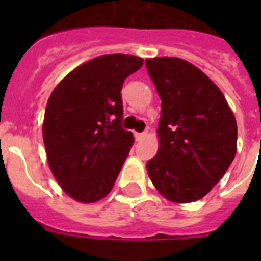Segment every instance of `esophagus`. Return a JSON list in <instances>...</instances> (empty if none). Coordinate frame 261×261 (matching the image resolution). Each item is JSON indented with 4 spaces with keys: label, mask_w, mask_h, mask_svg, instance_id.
Segmentation results:
<instances>
[{
    "label": "esophagus",
    "mask_w": 261,
    "mask_h": 261,
    "mask_svg": "<svg viewBox=\"0 0 261 261\" xmlns=\"http://www.w3.org/2000/svg\"><path fill=\"white\" fill-rule=\"evenodd\" d=\"M135 137H137V139L146 138V137H147V131H143V133H137V134H135Z\"/></svg>",
    "instance_id": "1"
}]
</instances>
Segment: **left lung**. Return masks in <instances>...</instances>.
Segmentation results:
<instances>
[{
    "label": "left lung",
    "instance_id": "8db88e82",
    "mask_svg": "<svg viewBox=\"0 0 261 261\" xmlns=\"http://www.w3.org/2000/svg\"><path fill=\"white\" fill-rule=\"evenodd\" d=\"M161 98L160 147L146 163L151 182L174 203L202 199L237 151V123L219 88L184 59L145 61Z\"/></svg>",
    "mask_w": 261,
    "mask_h": 261
}]
</instances>
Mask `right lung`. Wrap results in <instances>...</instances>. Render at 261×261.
Listing matches in <instances>:
<instances>
[{
    "mask_svg": "<svg viewBox=\"0 0 261 261\" xmlns=\"http://www.w3.org/2000/svg\"><path fill=\"white\" fill-rule=\"evenodd\" d=\"M143 59L107 54L70 71L47 101L43 141L57 181L70 198L93 203L110 194L134 143L122 127L124 80Z\"/></svg>",
    "mask_w": 261,
    "mask_h": 261,
    "instance_id": "right-lung-1",
    "label": "right lung"
}]
</instances>
